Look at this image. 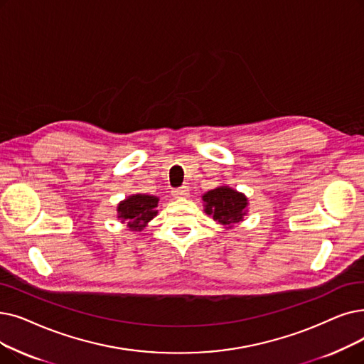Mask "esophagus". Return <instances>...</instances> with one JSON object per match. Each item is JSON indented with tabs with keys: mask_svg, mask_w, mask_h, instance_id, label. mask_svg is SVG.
Instances as JSON below:
<instances>
[{
	"mask_svg": "<svg viewBox=\"0 0 364 364\" xmlns=\"http://www.w3.org/2000/svg\"><path fill=\"white\" fill-rule=\"evenodd\" d=\"M172 196L176 199H183V198H187L188 196V191L187 187H178V188H173V191L171 192Z\"/></svg>",
	"mask_w": 364,
	"mask_h": 364,
	"instance_id": "1",
	"label": "esophagus"
}]
</instances>
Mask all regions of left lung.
Segmentation results:
<instances>
[{
	"mask_svg": "<svg viewBox=\"0 0 364 364\" xmlns=\"http://www.w3.org/2000/svg\"><path fill=\"white\" fill-rule=\"evenodd\" d=\"M205 213L211 214L220 225L232 226L245 215L247 198L230 187H217L203 195Z\"/></svg>",
	"mask_w": 364,
	"mask_h": 364,
	"instance_id": "1",
	"label": "left lung"
}]
</instances>
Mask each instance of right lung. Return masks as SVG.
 Listing matches in <instances>:
<instances>
[{"instance_id": "1", "label": "right lung", "mask_w": 364, "mask_h": 364, "mask_svg": "<svg viewBox=\"0 0 364 364\" xmlns=\"http://www.w3.org/2000/svg\"><path fill=\"white\" fill-rule=\"evenodd\" d=\"M157 202H159V199L156 196H149V195L129 196L128 199L119 203L117 207L119 218L126 221L132 230H141L147 225V221H150L157 214L156 211Z\"/></svg>"}]
</instances>
